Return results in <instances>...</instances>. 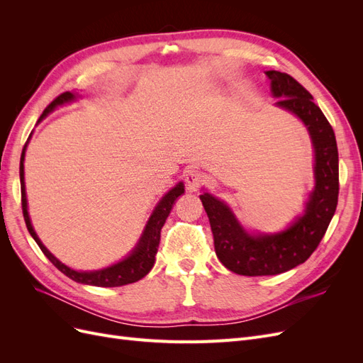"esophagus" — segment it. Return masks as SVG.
I'll use <instances>...</instances> for the list:
<instances>
[{
    "instance_id": "esophagus-1",
    "label": "esophagus",
    "mask_w": 363,
    "mask_h": 363,
    "mask_svg": "<svg viewBox=\"0 0 363 363\" xmlns=\"http://www.w3.org/2000/svg\"><path fill=\"white\" fill-rule=\"evenodd\" d=\"M184 182L191 191H196L206 183V175L196 168H188V171L184 174Z\"/></svg>"
}]
</instances>
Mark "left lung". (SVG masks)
Returning <instances> with one entry per match:
<instances>
[{"instance_id": "obj_1", "label": "left lung", "mask_w": 363, "mask_h": 363, "mask_svg": "<svg viewBox=\"0 0 363 363\" xmlns=\"http://www.w3.org/2000/svg\"><path fill=\"white\" fill-rule=\"evenodd\" d=\"M277 106L298 116L315 148V189L304 215L281 233L251 236L232 211L211 194L200 195L211 221L215 251L223 265L240 276H277L304 263L320 245L335 215L339 195V159L335 131L309 91L286 72L268 71Z\"/></svg>"}]
</instances>
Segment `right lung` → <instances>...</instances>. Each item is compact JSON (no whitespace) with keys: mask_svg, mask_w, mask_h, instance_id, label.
Masks as SVG:
<instances>
[{"mask_svg":"<svg viewBox=\"0 0 363 363\" xmlns=\"http://www.w3.org/2000/svg\"><path fill=\"white\" fill-rule=\"evenodd\" d=\"M75 98L74 94L71 92H63L59 96L54 98V100L47 106L45 111L40 115L39 121L45 118L51 111H54L57 106L69 103ZM26 147L23 150V155H21V163H19V177H21V203H23V215L26 219V225L28 228L30 235L33 239L36 240V244L42 250L43 255L48 257V260L56 267L59 271H62L65 276L72 279L77 283H83V284H92V286H101V288H115V286H124V284L128 283H135L140 280L142 277H145L147 274L151 271L152 265H155L156 255H157V247L160 242V230L167 221V218L171 212L174 201L179 199V196L184 192V186L183 183H179L175 188H172L167 195L163 196L160 203L157 204L156 211L152 212L150 221L145 227V232L142 235L138 247L133 250L131 255L124 259L123 262L116 263L113 267H108L106 269L100 271H74L68 268L67 265H63L62 262H59L56 257H54L51 252L43 247L40 242V239L38 238L36 232L33 230V225L30 223V216L27 212V196H26V183H24V157H26Z\"/></svg>","mask_w":363,"mask_h":363,"instance_id":"add662e5","label":"right lung"}]
</instances>
